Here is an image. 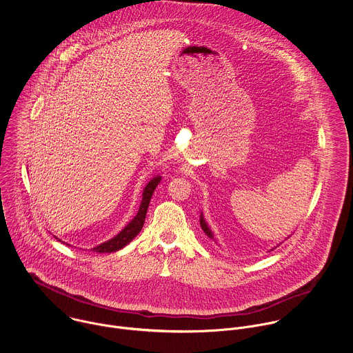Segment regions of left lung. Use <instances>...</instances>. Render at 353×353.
I'll list each match as a JSON object with an SVG mask.
<instances>
[{"instance_id":"8db88e82","label":"left lung","mask_w":353,"mask_h":353,"mask_svg":"<svg viewBox=\"0 0 353 353\" xmlns=\"http://www.w3.org/2000/svg\"><path fill=\"white\" fill-rule=\"evenodd\" d=\"M199 223H201V227H202V230H203V232L210 238V239H213V241H216L214 239V235H213V232H212V230L209 228V225H208V223H206V220H205V217H203V213L201 212V219H199ZM279 246V245H278ZM275 249V248H274ZM274 249H271V250H274Z\"/></svg>"}]
</instances>
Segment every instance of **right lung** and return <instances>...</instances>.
<instances>
[{
  "instance_id": "1",
  "label": "right lung",
  "mask_w": 353,
  "mask_h": 353,
  "mask_svg": "<svg viewBox=\"0 0 353 353\" xmlns=\"http://www.w3.org/2000/svg\"><path fill=\"white\" fill-rule=\"evenodd\" d=\"M161 180H162V177L158 174V176L152 177V179L148 181V184L144 187V191H143V199H141L139 212H137V214L133 217V220H132L118 235H115L114 238L108 239L107 242L100 243L99 246L93 248V249H92L93 252H97V253H112V252H118V250H121L122 248H125L129 242H132V239H134V238L137 236V234L141 231V228H143V225H144V220H145V214H147V209H148L151 196H152L155 188L158 187V184L161 183Z\"/></svg>"
}]
</instances>
